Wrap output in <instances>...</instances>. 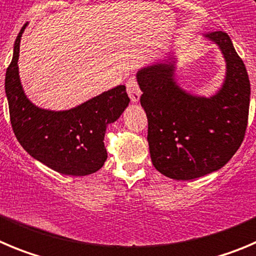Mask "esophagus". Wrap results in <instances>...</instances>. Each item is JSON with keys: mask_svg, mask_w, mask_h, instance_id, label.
Segmentation results:
<instances>
[{"mask_svg": "<svg viewBox=\"0 0 256 256\" xmlns=\"http://www.w3.org/2000/svg\"><path fill=\"white\" fill-rule=\"evenodd\" d=\"M126 92L132 102H138L142 96V90L139 87V83L136 80L135 77H130L126 82Z\"/></svg>", "mask_w": 256, "mask_h": 256, "instance_id": "34e87169", "label": "esophagus"}]
</instances>
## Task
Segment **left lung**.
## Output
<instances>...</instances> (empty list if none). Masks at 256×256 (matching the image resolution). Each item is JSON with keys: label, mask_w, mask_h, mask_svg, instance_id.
Listing matches in <instances>:
<instances>
[{"label": "left lung", "mask_w": 256, "mask_h": 256, "mask_svg": "<svg viewBox=\"0 0 256 256\" xmlns=\"http://www.w3.org/2000/svg\"><path fill=\"white\" fill-rule=\"evenodd\" d=\"M206 36L218 45L228 66L225 83L210 98L188 94L176 86L174 62L138 73L152 166L176 180L222 168L238 152L248 128L250 80L245 64L225 31Z\"/></svg>", "instance_id": "obj_1"}]
</instances>
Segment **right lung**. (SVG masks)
<instances>
[{"mask_svg": "<svg viewBox=\"0 0 256 256\" xmlns=\"http://www.w3.org/2000/svg\"><path fill=\"white\" fill-rule=\"evenodd\" d=\"M25 28L16 38L4 80L16 139L31 156L52 170L66 176L94 173L107 159L106 126L114 122L130 102L126 87L117 86L68 111L39 108L26 98L18 77L20 40Z\"/></svg>", "mask_w": 256, "mask_h": 256, "instance_id": "right-lung-1", "label": "right lung"}]
</instances>
